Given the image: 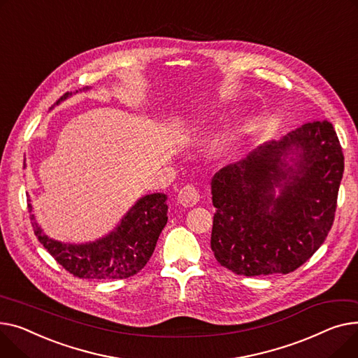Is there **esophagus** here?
<instances>
[{
  "instance_id": "obj_1",
  "label": "esophagus",
  "mask_w": 358,
  "mask_h": 358,
  "mask_svg": "<svg viewBox=\"0 0 358 358\" xmlns=\"http://www.w3.org/2000/svg\"><path fill=\"white\" fill-rule=\"evenodd\" d=\"M201 198L202 194L199 191V187H196L195 185H185L178 194V201L183 206H194L199 202Z\"/></svg>"
}]
</instances>
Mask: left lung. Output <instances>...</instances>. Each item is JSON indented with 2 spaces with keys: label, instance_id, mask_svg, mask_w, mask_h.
<instances>
[{
  "label": "left lung",
  "instance_id": "left-lung-1",
  "mask_svg": "<svg viewBox=\"0 0 358 358\" xmlns=\"http://www.w3.org/2000/svg\"><path fill=\"white\" fill-rule=\"evenodd\" d=\"M290 152L299 155L296 170L284 163ZM343 172V147L327 120L305 122L222 167L211 183L217 262L248 278L295 271L329 233Z\"/></svg>",
  "mask_w": 358,
  "mask_h": 358
}]
</instances>
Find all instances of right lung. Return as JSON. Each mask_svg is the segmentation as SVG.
<instances>
[{
  "label": "right lung",
  "mask_w": 358,
  "mask_h": 358,
  "mask_svg": "<svg viewBox=\"0 0 358 358\" xmlns=\"http://www.w3.org/2000/svg\"><path fill=\"white\" fill-rule=\"evenodd\" d=\"M63 95L56 103L65 99ZM31 211V203H27ZM38 241L71 275L79 279H125L134 276L150 260L162 229L167 222L166 195L141 198L124 217L114 233L91 244H62L49 238L30 215Z\"/></svg>",
  "instance_id": "1"
}]
</instances>
